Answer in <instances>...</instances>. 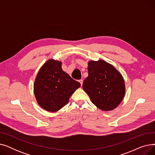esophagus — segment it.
<instances>
[{
  "label": "esophagus",
  "mask_w": 155,
  "mask_h": 155,
  "mask_svg": "<svg viewBox=\"0 0 155 155\" xmlns=\"http://www.w3.org/2000/svg\"><path fill=\"white\" fill-rule=\"evenodd\" d=\"M79 82L80 83V84H81V85H82V84H83V80L81 79V80H79Z\"/></svg>",
  "instance_id": "esophagus-1"
}]
</instances>
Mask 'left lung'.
<instances>
[{
    "mask_svg": "<svg viewBox=\"0 0 155 155\" xmlns=\"http://www.w3.org/2000/svg\"><path fill=\"white\" fill-rule=\"evenodd\" d=\"M87 68L88 76L82 87L91 102L102 111L116 109L126 92L123 75L112 64L102 60L89 61Z\"/></svg>",
    "mask_w": 155,
    "mask_h": 155,
    "instance_id": "8db88e82",
    "label": "left lung"
}]
</instances>
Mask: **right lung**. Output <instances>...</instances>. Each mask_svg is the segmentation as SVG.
<instances>
[{
    "instance_id": "right-lung-1",
    "label": "right lung",
    "mask_w": 155,
    "mask_h": 155,
    "mask_svg": "<svg viewBox=\"0 0 155 155\" xmlns=\"http://www.w3.org/2000/svg\"><path fill=\"white\" fill-rule=\"evenodd\" d=\"M80 87L61 68V61L50 59L39 69L34 83V94L39 106L55 112L68 102L70 97Z\"/></svg>"
}]
</instances>
